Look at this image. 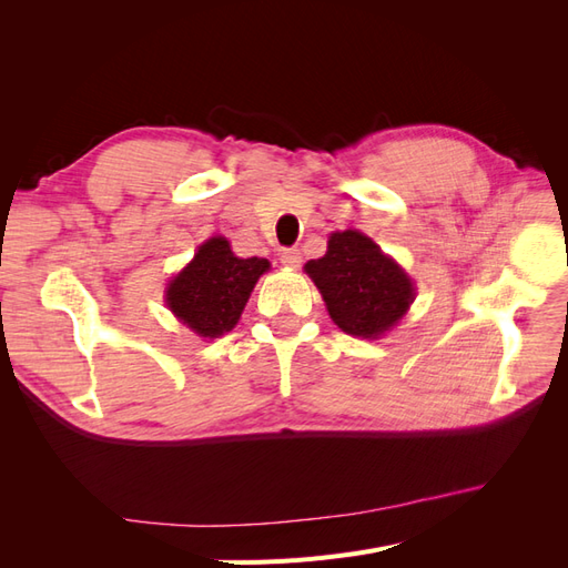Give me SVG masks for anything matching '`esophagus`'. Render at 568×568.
I'll list each match as a JSON object with an SVG mask.
<instances>
[{"instance_id": "34e87169", "label": "esophagus", "mask_w": 568, "mask_h": 568, "mask_svg": "<svg viewBox=\"0 0 568 568\" xmlns=\"http://www.w3.org/2000/svg\"><path fill=\"white\" fill-rule=\"evenodd\" d=\"M301 261H303V255H301V251H296V248H284L282 255H280V263H282L284 267H298Z\"/></svg>"}]
</instances>
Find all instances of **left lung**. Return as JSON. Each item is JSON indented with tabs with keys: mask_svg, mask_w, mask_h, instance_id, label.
Returning <instances> with one entry per match:
<instances>
[{
	"mask_svg": "<svg viewBox=\"0 0 568 568\" xmlns=\"http://www.w3.org/2000/svg\"><path fill=\"white\" fill-rule=\"evenodd\" d=\"M329 317L341 332L379 338L390 332L415 301L407 272L357 230L334 232L326 253L305 263Z\"/></svg>",
	"mask_w": 568,
	"mask_h": 568,
	"instance_id": "obj_1",
	"label": "left lung"
}]
</instances>
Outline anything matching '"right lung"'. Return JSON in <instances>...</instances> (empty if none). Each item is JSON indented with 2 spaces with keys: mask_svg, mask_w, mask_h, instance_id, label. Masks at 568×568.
<instances>
[{
  "mask_svg": "<svg viewBox=\"0 0 568 568\" xmlns=\"http://www.w3.org/2000/svg\"><path fill=\"white\" fill-rule=\"evenodd\" d=\"M267 270L265 257H239L225 236H211L194 261L170 280L165 303L194 334L217 338L234 329L255 282Z\"/></svg>",
  "mask_w": 568,
  "mask_h": 568,
  "instance_id": "1",
  "label": "right lung"
}]
</instances>
